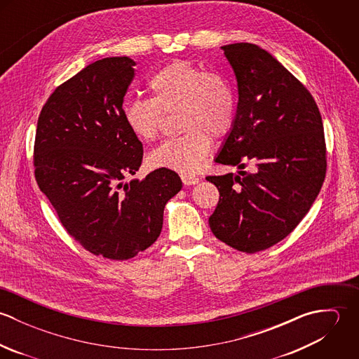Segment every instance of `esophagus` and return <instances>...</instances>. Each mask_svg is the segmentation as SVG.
Returning a JSON list of instances; mask_svg holds the SVG:
<instances>
[{
    "mask_svg": "<svg viewBox=\"0 0 359 359\" xmlns=\"http://www.w3.org/2000/svg\"><path fill=\"white\" fill-rule=\"evenodd\" d=\"M181 180H182L184 185H196V184L201 181L198 177H195V175H188V174L181 175Z\"/></svg>",
    "mask_w": 359,
    "mask_h": 359,
    "instance_id": "1",
    "label": "esophagus"
}]
</instances>
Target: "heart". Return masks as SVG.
Segmentation results:
<instances>
[{"instance_id":"heart-1","label":"heart","mask_w":359,"mask_h":359,"mask_svg":"<svg viewBox=\"0 0 359 359\" xmlns=\"http://www.w3.org/2000/svg\"><path fill=\"white\" fill-rule=\"evenodd\" d=\"M151 100H134L123 107L127 128L141 141L158 138L164 114L178 111L180 137L163 142L148 156L154 168L181 174L198 172L211 151V137H226L236 121L238 100L232 83L219 72L189 60H172L148 80Z\"/></svg>"}]
</instances>
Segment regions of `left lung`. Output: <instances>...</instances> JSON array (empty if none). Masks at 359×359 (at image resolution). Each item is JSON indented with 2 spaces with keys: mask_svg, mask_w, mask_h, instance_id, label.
I'll return each mask as SVG.
<instances>
[{
  "mask_svg": "<svg viewBox=\"0 0 359 359\" xmlns=\"http://www.w3.org/2000/svg\"><path fill=\"white\" fill-rule=\"evenodd\" d=\"M238 81V113L217 163L238 175L207 177L219 192L208 218L217 239L256 253L285 239L306 217L326 174L322 117L307 88L250 43L221 47ZM248 159L253 173L242 172Z\"/></svg>",
  "mask_w": 359,
  "mask_h": 359,
  "instance_id": "obj_1",
  "label": "left lung"
}]
</instances>
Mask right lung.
Listing matches in <instances>:
<instances>
[{
  "instance_id": "add662e5",
  "label": "right lung",
  "mask_w": 359,
  "mask_h": 359,
  "mask_svg": "<svg viewBox=\"0 0 359 359\" xmlns=\"http://www.w3.org/2000/svg\"><path fill=\"white\" fill-rule=\"evenodd\" d=\"M134 66L128 56L103 57L59 86L43 106L34 142L36 181L67 233L90 253L118 261L154 245L164 207L182 188L167 168L123 182L144 156L123 118Z\"/></svg>"
}]
</instances>
